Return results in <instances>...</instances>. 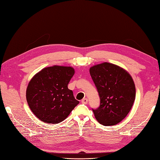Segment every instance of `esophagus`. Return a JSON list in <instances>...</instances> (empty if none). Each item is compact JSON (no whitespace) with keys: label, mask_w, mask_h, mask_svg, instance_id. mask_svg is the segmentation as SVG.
Segmentation results:
<instances>
[{"label":"esophagus","mask_w":160,"mask_h":160,"mask_svg":"<svg viewBox=\"0 0 160 160\" xmlns=\"http://www.w3.org/2000/svg\"><path fill=\"white\" fill-rule=\"evenodd\" d=\"M88 102V100L87 98H83V100H81V103H83V104H87Z\"/></svg>","instance_id":"1"}]
</instances>
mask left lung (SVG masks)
Returning <instances> with one entry per match:
<instances>
[{"mask_svg":"<svg viewBox=\"0 0 160 160\" xmlns=\"http://www.w3.org/2000/svg\"><path fill=\"white\" fill-rule=\"evenodd\" d=\"M89 72L100 99L99 107L92 109L95 117L103 126L119 123L127 116L135 100V85L131 76L108 62L91 67Z\"/></svg>","mask_w":160,"mask_h":160,"instance_id":"left-lung-1","label":"left lung"}]
</instances>
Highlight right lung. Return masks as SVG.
<instances>
[{
	"label": "right lung",
	"instance_id": "right-lung-1",
	"mask_svg": "<svg viewBox=\"0 0 160 160\" xmlns=\"http://www.w3.org/2000/svg\"><path fill=\"white\" fill-rule=\"evenodd\" d=\"M74 73L71 67L53 66L44 68L29 81L27 102L41 121L51 124L62 122L79 103L67 86Z\"/></svg>",
	"mask_w": 160,
	"mask_h": 160
}]
</instances>
